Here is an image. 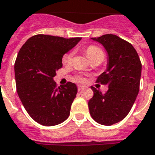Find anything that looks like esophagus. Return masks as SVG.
Returning a JSON list of instances; mask_svg holds the SVG:
<instances>
[{
	"mask_svg": "<svg viewBox=\"0 0 155 155\" xmlns=\"http://www.w3.org/2000/svg\"><path fill=\"white\" fill-rule=\"evenodd\" d=\"M84 87L82 85H78V91H81L82 89H84Z\"/></svg>",
	"mask_w": 155,
	"mask_h": 155,
	"instance_id": "obj_1",
	"label": "esophagus"
}]
</instances>
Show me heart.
<instances>
[{
  "instance_id": "b5f03b06",
  "label": "heart",
  "mask_w": 155,
  "mask_h": 155,
  "mask_svg": "<svg viewBox=\"0 0 155 155\" xmlns=\"http://www.w3.org/2000/svg\"><path fill=\"white\" fill-rule=\"evenodd\" d=\"M86 53L87 57L89 58V60L95 57H101L102 59L104 58V51L100 48L98 47V46H95V45L89 46L87 48ZM72 57H73V51H70L63 57V63L64 64H70L71 62V60H72ZM75 80H78V81H84V78L82 77L81 75H77L75 77Z\"/></svg>"
}]
</instances>
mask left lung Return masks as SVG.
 I'll list each match as a JSON object with an SVG mask.
<instances>
[{
  "mask_svg": "<svg viewBox=\"0 0 155 155\" xmlns=\"http://www.w3.org/2000/svg\"><path fill=\"white\" fill-rule=\"evenodd\" d=\"M92 40L102 44L107 51V69L96 82L108 85V90L102 94L91 87L94 95L88 102L89 111L95 122L110 126L130 112L139 91L142 64L131 44L118 36L106 34Z\"/></svg>",
  "mask_w": 155,
  "mask_h": 155,
  "instance_id": "left-lung-1",
  "label": "left lung"
}]
</instances>
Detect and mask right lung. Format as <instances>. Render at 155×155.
Masks as SVG:
<instances>
[{"label":"right lung","mask_w":155,"mask_h":155,"mask_svg":"<svg viewBox=\"0 0 155 155\" xmlns=\"http://www.w3.org/2000/svg\"><path fill=\"white\" fill-rule=\"evenodd\" d=\"M80 40L38 34L19 51L14 65L16 91L26 111L41 125H57L68 118L77 87L71 82L57 87L53 77L62 68L63 56Z\"/></svg>","instance_id":"obj_1"}]
</instances>
